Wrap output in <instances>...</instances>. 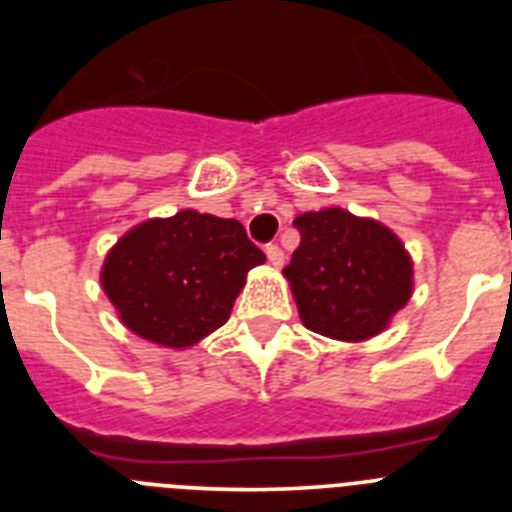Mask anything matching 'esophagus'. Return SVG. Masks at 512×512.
Wrapping results in <instances>:
<instances>
[{"label":"esophagus","instance_id":"34e87169","mask_svg":"<svg viewBox=\"0 0 512 512\" xmlns=\"http://www.w3.org/2000/svg\"><path fill=\"white\" fill-rule=\"evenodd\" d=\"M266 259H269L271 266H282L284 264L282 248H279L277 243H269V246H266Z\"/></svg>","mask_w":512,"mask_h":512}]
</instances>
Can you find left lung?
Listing matches in <instances>:
<instances>
[{"label":"left lung","mask_w":512,"mask_h":512,"mask_svg":"<svg viewBox=\"0 0 512 512\" xmlns=\"http://www.w3.org/2000/svg\"><path fill=\"white\" fill-rule=\"evenodd\" d=\"M300 248L284 266L305 328L338 341L377 336L413 292L397 235L341 207L295 220Z\"/></svg>","instance_id":"8db88e82"}]
</instances>
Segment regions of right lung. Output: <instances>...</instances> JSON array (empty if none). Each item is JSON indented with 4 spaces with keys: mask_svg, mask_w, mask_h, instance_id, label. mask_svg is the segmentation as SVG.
I'll return each mask as SVG.
<instances>
[{
    "mask_svg": "<svg viewBox=\"0 0 512 512\" xmlns=\"http://www.w3.org/2000/svg\"><path fill=\"white\" fill-rule=\"evenodd\" d=\"M264 261L238 220L182 210L122 235L102 287L133 333L184 348L230 318L246 274Z\"/></svg>",
    "mask_w": 512,
    "mask_h": 512,
    "instance_id": "add662e5",
    "label": "right lung"
}]
</instances>
